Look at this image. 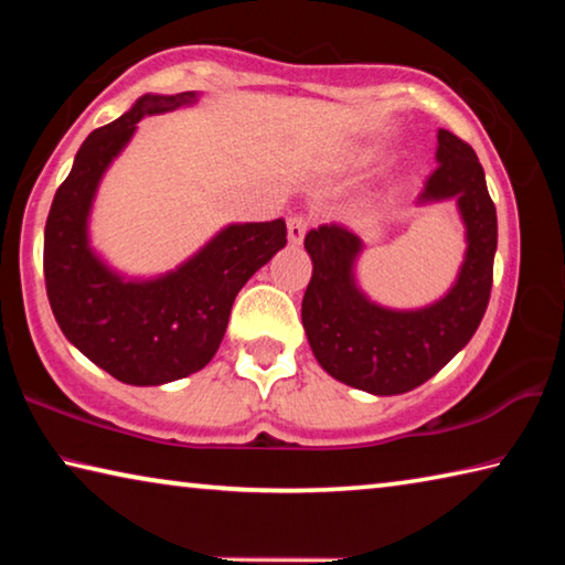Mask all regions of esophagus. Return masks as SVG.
<instances>
[{"mask_svg": "<svg viewBox=\"0 0 565 565\" xmlns=\"http://www.w3.org/2000/svg\"><path fill=\"white\" fill-rule=\"evenodd\" d=\"M306 228H309V218H306L303 214H294L289 218V242L291 244H301Z\"/></svg>", "mask_w": 565, "mask_h": 565, "instance_id": "1", "label": "esophagus"}]
</instances>
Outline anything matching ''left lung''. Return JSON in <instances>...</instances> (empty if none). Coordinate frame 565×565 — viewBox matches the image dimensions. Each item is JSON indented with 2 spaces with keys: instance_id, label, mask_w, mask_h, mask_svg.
Instances as JSON below:
<instances>
[{
  "instance_id": "left-lung-1",
  "label": "left lung",
  "mask_w": 565,
  "mask_h": 565,
  "mask_svg": "<svg viewBox=\"0 0 565 565\" xmlns=\"http://www.w3.org/2000/svg\"><path fill=\"white\" fill-rule=\"evenodd\" d=\"M436 159L418 202L456 199L468 238L461 274L441 301L418 311L381 309L353 284L356 234L321 224L303 238L313 274L301 321L313 356L341 384L376 396L406 394L438 374L471 341L491 299L499 224L483 167L471 145L448 129H438Z\"/></svg>"
}]
</instances>
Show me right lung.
Instances as JSON below:
<instances>
[{"mask_svg":"<svg viewBox=\"0 0 565 565\" xmlns=\"http://www.w3.org/2000/svg\"><path fill=\"white\" fill-rule=\"evenodd\" d=\"M194 97L145 94L117 121L94 129L56 189L44 226V284L56 323L84 356L131 386H159L204 369L224 339L236 294L286 244L284 218L232 224L154 281H124L92 254L87 216L104 169L141 117Z\"/></svg>","mask_w":565,"mask_h":565,"instance_id":"obj_1","label":"right lung"}]
</instances>
